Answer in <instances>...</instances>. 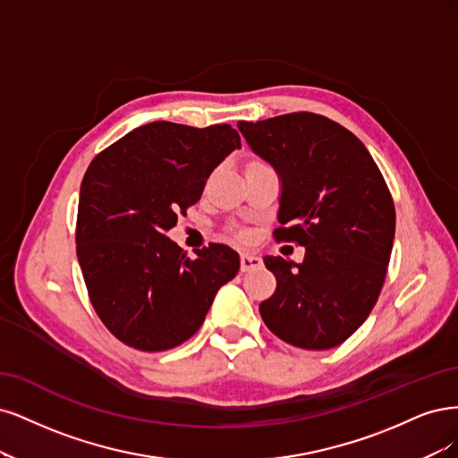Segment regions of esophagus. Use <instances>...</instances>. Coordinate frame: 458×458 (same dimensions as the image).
Wrapping results in <instances>:
<instances>
[{
    "mask_svg": "<svg viewBox=\"0 0 458 458\" xmlns=\"http://www.w3.org/2000/svg\"><path fill=\"white\" fill-rule=\"evenodd\" d=\"M262 267V259L257 255L250 253H242V272H249V270H257Z\"/></svg>",
    "mask_w": 458,
    "mask_h": 458,
    "instance_id": "obj_1",
    "label": "esophagus"
}]
</instances>
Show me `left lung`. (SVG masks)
<instances>
[{"mask_svg":"<svg viewBox=\"0 0 458 458\" xmlns=\"http://www.w3.org/2000/svg\"><path fill=\"white\" fill-rule=\"evenodd\" d=\"M238 129L282 182L284 228L274 235L306 249L302 262L264 259L277 287L260 316L291 346L343 344L385 284L395 233L388 186L363 142L323 115L294 112Z\"/></svg>","mask_w":458,"mask_h":458,"instance_id":"obj_1","label":"left lung"}]
</instances>
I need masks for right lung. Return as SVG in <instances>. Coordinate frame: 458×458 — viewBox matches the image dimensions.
<instances>
[{
	"instance_id": "1",
	"label": "right lung",
	"mask_w": 458,
	"mask_h": 458,
	"mask_svg": "<svg viewBox=\"0 0 458 458\" xmlns=\"http://www.w3.org/2000/svg\"><path fill=\"white\" fill-rule=\"evenodd\" d=\"M240 148L230 125L154 122L91 161L80 188L78 260L93 308L123 344L142 352L182 344L238 274L240 255L228 245L211 243L190 259L165 232Z\"/></svg>"
}]
</instances>
